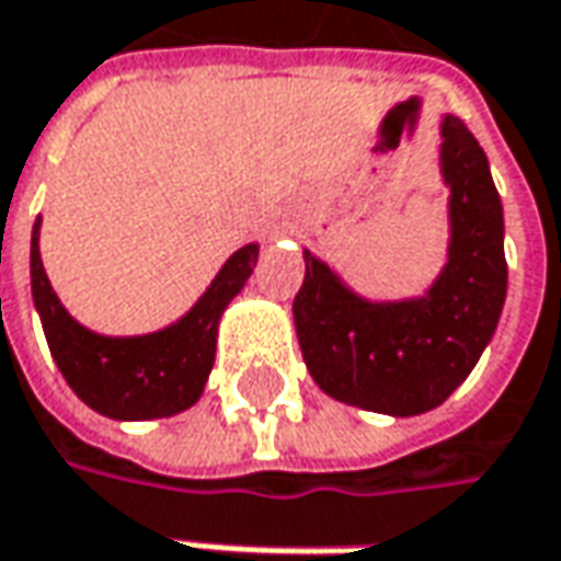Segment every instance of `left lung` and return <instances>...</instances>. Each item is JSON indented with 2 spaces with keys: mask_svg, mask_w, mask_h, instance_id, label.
<instances>
[{
  "mask_svg": "<svg viewBox=\"0 0 561 561\" xmlns=\"http://www.w3.org/2000/svg\"><path fill=\"white\" fill-rule=\"evenodd\" d=\"M450 183V261L419 300L369 304L304 254L295 329L310 376L325 394L391 415L435 410L472 373L506 300L503 204L488 154L469 126L444 117L440 148Z\"/></svg>",
  "mask_w": 561,
  "mask_h": 561,
  "instance_id": "obj_1",
  "label": "left lung"
}]
</instances>
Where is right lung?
Returning <instances> with one entry per match:
<instances>
[{"label": "right lung", "mask_w": 561, "mask_h": 561, "mask_svg": "<svg viewBox=\"0 0 561 561\" xmlns=\"http://www.w3.org/2000/svg\"><path fill=\"white\" fill-rule=\"evenodd\" d=\"M257 263V244L236 251L204 298L176 325L139 339H105L68 317L39 257V220L30 239L33 304L61 376L73 394L111 419H161L188 410L204 391L217 354V322Z\"/></svg>", "instance_id": "right-lung-1"}]
</instances>
